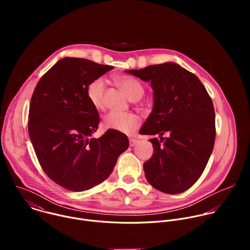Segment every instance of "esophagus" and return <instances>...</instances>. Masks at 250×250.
Listing matches in <instances>:
<instances>
[{"label":"esophagus","instance_id":"obj_1","mask_svg":"<svg viewBox=\"0 0 250 250\" xmlns=\"http://www.w3.org/2000/svg\"><path fill=\"white\" fill-rule=\"evenodd\" d=\"M138 142L137 139H134V138H129V146H134Z\"/></svg>","mask_w":250,"mask_h":250}]
</instances>
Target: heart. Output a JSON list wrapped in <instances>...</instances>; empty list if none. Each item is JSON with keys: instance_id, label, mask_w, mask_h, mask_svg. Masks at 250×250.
Wrapping results in <instances>:
<instances>
[{"instance_id": "obj_1", "label": "heart", "mask_w": 250, "mask_h": 250, "mask_svg": "<svg viewBox=\"0 0 250 250\" xmlns=\"http://www.w3.org/2000/svg\"><path fill=\"white\" fill-rule=\"evenodd\" d=\"M118 82L131 100L141 98L145 93L144 87L134 78L123 76L118 79ZM104 90L105 80L104 78L93 80L87 87V97L97 110H103L104 106ZM139 125L140 120L138 116L132 113L111 112L103 120L104 128L114 129L122 133H130L135 130Z\"/></svg>"}]
</instances>
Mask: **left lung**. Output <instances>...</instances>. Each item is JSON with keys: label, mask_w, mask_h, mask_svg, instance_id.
I'll list each match as a JSON object with an SVG mask.
<instances>
[{"label": "left lung", "mask_w": 250, "mask_h": 250, "mask_svg": "<svg viewBox=\"0 0 250 250\" xmlns=\"http://www.w3.org/2000/svg\"><path fill=\"white\" fill-rule=\"evenodd\" d=\"M125 72L150 82L152 112L141 127L155 135L151 158L144 164L148 183L158 191L179 194L199 179L216 138L215 109L199 78L175 62ZM169 135L164 139L163 134Z\"/></svg>", "instance_id": "obj_1"}]
</instances>
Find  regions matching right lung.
<instances>
[{
    "instance_id": "add662e5",
    "label": "right lung",
    "mask_w": 250,
    "mask_h": 250,
    "mask_svg": "<svg viewBox=\"0 0 250 250\" xmlns=\"http://www.w3.org/2000/svg\"><path fill=\"white\" fill-rule=\"evenodd\" d=\"M114 67L64 57L42 77L29 104L28 134L43 171L59 186L89 190L108 178L127 149V136L109 129L92 137L100 118L87 87Z\"/></svg>"
}]
</instances>
